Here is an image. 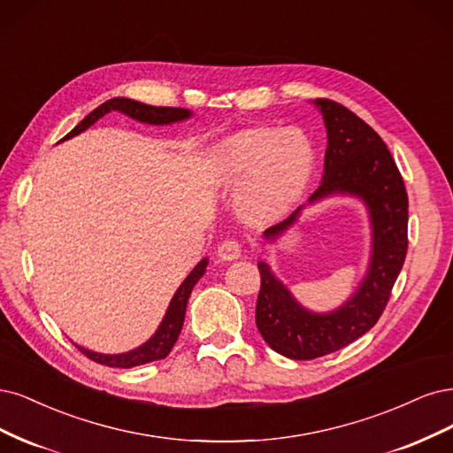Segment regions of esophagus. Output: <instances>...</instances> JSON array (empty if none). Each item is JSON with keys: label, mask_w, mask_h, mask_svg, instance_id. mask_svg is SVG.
I'll return each mask as SVG.
<instances>
[{"label": "esophagus", "mask_w": 453, "mask_h": 453, "mask_svg": "<svg viewBox=\"0 0 453 453\" xmlns=\"http://www.w3.org/2000/svg\"><path fill=\"white\" fill-rule=\"evenodd\" d=\"M216 254L222 261H235L241 257L242 250H241V244L237 241H224L220 246H218Z\"/></svg>", "instance_id": "1"}]
</instances>
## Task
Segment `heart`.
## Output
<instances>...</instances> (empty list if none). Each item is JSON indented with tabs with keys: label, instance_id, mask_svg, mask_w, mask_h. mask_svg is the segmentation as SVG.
<instances>
[{
	"label": "heart",
	"instance_id": "heart-1",
	"mask_svg": "<svg viewBox=\"0 0 453 453\" xmlns=\"http://www.w3.org/2000/svg\"><path fill=\"white\" fill-rule=\"evenodd\" d=\"M314 159L312 141L303 129L256 126L216 144L211 173L218 186L237 189L235 207L246 222L265 224L296 205Z\"/></svg>",
	"mask_w": 453,
	"mask_h": 453
}]
</instances>
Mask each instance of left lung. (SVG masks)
Returning <instances> with one entry per match:
<instances>
[{
  "mask_svg": "<svg viewBox=\"0 0 453 453\" xmlns=\"http://www.w3.org/2000/svg\"><path fill=\"white\" fill-rule=\"evenodd\" d=\"M327 129L324 177L306 205L265 229L274 242L297 224L301 212L334 196L359 199L369 214L371 256L367 273L339 309L314 312L303 306L265 261H259L261 288L256 326L261 337L289 359H316L348 346L382 316L406 257L408 196L401 173L376 131L357 114L331 99H314Z\"/></svg>",
  "mask_w": 453,
  "mask_h": 453,
  "instance_id": "1",
  "label": "left lung"
}]
</instances>
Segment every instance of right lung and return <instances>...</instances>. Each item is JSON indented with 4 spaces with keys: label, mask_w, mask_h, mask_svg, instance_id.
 Returning <instances> with one entry per match:
<instances>
[{
    "label": "right lung",
    "mask_w": 453,
    "mask_h": 453,
    "mask_svg": "<svg viewBox=\"0 0 453 453\" xmlns=\"http://www.w3.org/2000/svg\"><path fill=\"white\" fill-rule=\"evenodd\" d=\"M112 111L129 116L131 120L150 124V126H169L174 122H184L189 119V116H192V111H188V109L152 107L147 104H141V101H135V99L112 97V99L105 101V104H101L97 109H94L84 120H81L75 127H73L62 141L82 134V131L94 126L99 119H104L105 114H109ZM207 265H209V259L203 257L199 264L192 271H189L184 282L179 286L177 291H174V296L167 306L164 319L159 322L157 329L154 331V334L147 342H142L141 346L129 349V352H122V354H99V352H92V349L79 346V344H77V348L92 361L107 365V367H116V369H131V367H137V365H144V363L167 357L174 342H177L180 329L184 326L186 304H188L189 294H192V289L199 282L201 276L207 273Z\"/></svg>",
    "instance_id": "right-lung-1"
}]
</instances>
